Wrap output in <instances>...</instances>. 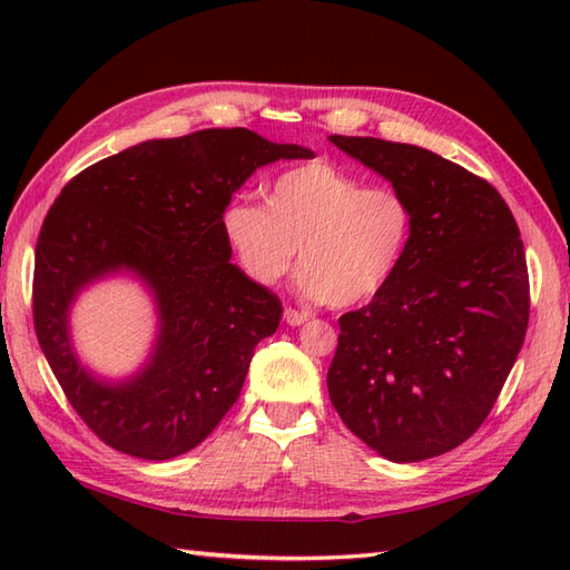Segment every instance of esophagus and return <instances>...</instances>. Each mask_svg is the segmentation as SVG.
Masks as SVG:
<instances>
[{
  "instance_id": "34e87169",
  "label": "esophagus",
  "mask_w": 570,
  "mask_h": 570,
  "mask_svg": "<svg viewBox=\"0 0 570 570\" xmlns=\"http://www.w3.org/2000/svg\"><path fill=\"white\" fill-rule=\"evenodd\" d=\"M284 321H286V325H301V323L308 321V313L296 311V308H286L284 311Z\"/></svg>"
}]
</instances>
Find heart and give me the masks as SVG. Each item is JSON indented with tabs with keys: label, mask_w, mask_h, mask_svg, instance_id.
<instances>
[{
	"label": "heart",
	"mask_w": 570,
	"mask_h": 570,
	"mask_svg": "<svg viewBox=\"0 0 570 570\" xmlns=\"http://www.w3.org/2000/svg\"><path fill=\"white\" fill-rule=\"evenodd\" d=\"M264 196V205L235 196L220 213L225 245L257 286L282 282L296 249L301 296L333 306L377 296L402 269L414 235L402 190L313 161L278 174Z\"/></svg>",
	"instance_id": "b5f03b06"
}]
</instances>
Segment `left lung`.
<instances>
[{
  "mask_svg": "<svg viewBox=\"0 0 570 570\" xmlns=\"http://www.w3.org/2000/svg\"><path fill=\"white\" fill-rule=\"evenodd\" d=\"M402 190L414 235L402 269L337 321L328 394L345 426L392 463L468 441L500 396L529 323L512 210L488 180L414 144L328 137Z\"/></svg>",
  "mask_w": 570,
  "mask_h": 570,
  "instance_id": "obj_1",
  "label": "left lung"
}]
</instances>
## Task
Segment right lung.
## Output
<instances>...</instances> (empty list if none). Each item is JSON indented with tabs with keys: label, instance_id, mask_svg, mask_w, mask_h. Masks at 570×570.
Masks as SVG:
<instances>
[{
	"label": "right lung",
	"instance_id": "right-lung-1",
	"mask_svg": "<svg viewBox=\"0 0 570 570\" xmlns=\"http://www.w3.org/2000/svg\"><path fill=\"white\" fill-rule=\"evenodd\" d=\"M278 159L313 151L245 127L149 139L85 168L48 210L36 335L72 409L115 451L168 460L203 443L237 402L254 347L276 333L282 304L229 262L220 213ZM117 275L145 286L157 331L135 373L102 379L71 345L69 313L82 291Z\"/></svg>",
	"mask_w": 570,
	"mask_h": 570
}]
</instances>
